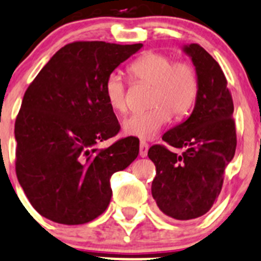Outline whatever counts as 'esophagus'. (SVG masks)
Listing matches in <instances>:
<instances>
[{"instance_id":"esophagus-1","label":"esophagus","mask_w":261,"mask_h":261,"mask_svg":"<svg viewBox=\"0 0 261 261\" xmlns=\"http://www.w3.org/2000/svg\"><path fill=\"white\" fill-rule=\"evenodd\" d=\"M147 151H149V145L144 141L140 142V156H141V158H145V156L147 155Z\"/></svg>"}]
</instances>
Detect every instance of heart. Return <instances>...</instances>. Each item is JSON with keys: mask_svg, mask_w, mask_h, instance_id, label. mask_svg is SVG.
Here are the masks:
<instances>
[{"mask_svg": "<svg viewBox=\"0 0 261 261\" xmlns=\"http://www.w3.org/2000/svg\"><path fill=\"white\" fill-rule=\"evenodd\" d=\"M135 80L153 87L150 106L151 110L135 112L122 121L125 135L140 140H151L163 130L174 116L184 117L190 114L199 96V81L195 70L186 62H174L169 56L159 52H146L128 67ZM106 102L115 112L127 108L123 77L115 71L103 84Z\"/></svg>", "mask_w": 261, "mask_h": 261, "instance_id": "b5f03b06", "label": "heart"}]
</instances>
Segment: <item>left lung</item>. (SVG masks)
Wrapping results in <instances>:
<instances>
[{
    "label": "left lung",
    "mask_w": 261,
    "mask_h": 261,
    "mask_svg": "<svg viewBox=\"0 0 261 261\" xmlns=\"http://www.w3.org/2000/svg\"><path fill=\"white\" fill-rule=\"evenodd\" d=\"M182 51L195 67L199 96L190 116L163 140L184 152L153 145L147 155L156 166L151 194L159 209L176 220H191L206 214L218 199L225 167L237 149V133L234 103L220 66L197 43L184 45Z\"/></svg>",
    "instance_id": "8db88e82"
}]
</instances>
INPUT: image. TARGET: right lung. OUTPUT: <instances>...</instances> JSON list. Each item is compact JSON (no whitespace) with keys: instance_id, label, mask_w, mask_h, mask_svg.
I'll use <instances>...</instances> for the list:
<instances>
[{"instance_id":"right-lung-1","label":"right lung","mask_w":261,"mask_h":261,"mask_svg":"<svg viewBox=\"0 0 261 261\" xmlns=\"http://www.w3.org/2000/svg\"><path fill=\"white\" fill-rule=\"evenodd\" d=\"M142 43L72 42L43 66L22 100L15 123L16 174L38 214L65 225L89 223L108 209L110 177L139 155L106 102V77Z\"/></svg>"}]
</instances>
